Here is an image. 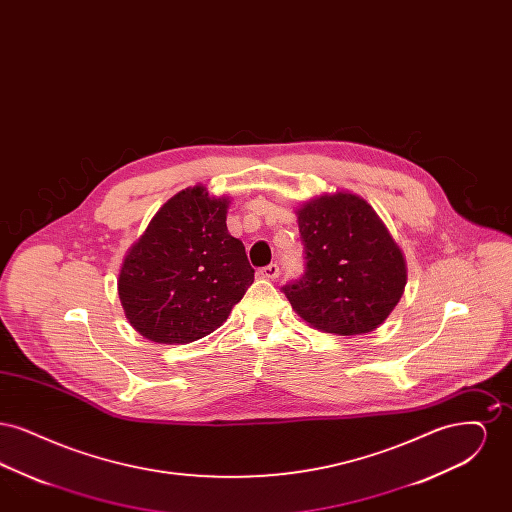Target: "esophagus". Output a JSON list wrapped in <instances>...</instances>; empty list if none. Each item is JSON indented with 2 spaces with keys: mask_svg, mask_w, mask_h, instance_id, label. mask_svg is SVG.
<instances>
[{
  "mask_svg": "<svg viewBox=\"0 0 512 512\" xmlns=\"http://www.w3.org/2000/svg\"><path fill=\"white\" fill-rule=\"evenodd\" d=\"M257 274L261 278H267V280H276L280 276V267L278 265H267V267L259 268Z\"/></svg>",
  "mask_w": 512,
  "mask_h": 512,
  "instance_id": "esophagus-1",
  "label": "esophagus"
}]
</instances>
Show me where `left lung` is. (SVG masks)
Masks as SVG:
<instances>
[{
	"label": "left lung",
	"mask_w": 512,
	"mask_h": 512,
	"mask_svg": "<svg viewBox=\"0 0 512 512\" xmlns=\"http://www.w3.org/2000/svg\"><path fill=\"white\" fill-rule=\"evenodd\" d=\"M305 274L282 292L313 328L338 336L376 330L407 284L405 257L363 197L324 194L297 209Z\"/></svg>",
	"instance_id": "1"
}]
</instances>
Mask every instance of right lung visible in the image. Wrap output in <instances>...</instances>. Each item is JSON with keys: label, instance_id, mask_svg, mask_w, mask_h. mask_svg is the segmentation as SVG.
<instances>
[{"label": "right lung", "instance_id": "right-lung-1", "mask_svg": "<svg viewBox=\"0 0 512 512\" xmlns=\"http://www.w3.org/2000/svg\"><path fill=\"white\" fill-rule=\"evenodd\" d=\"M230 199L203 186L171 197L122 261L119 297L128 322L155 343L215 332L253 284L245 247L228 234Z\"/></svg>", "mask_w": 512, "mask_h": 512}]
</instances>
